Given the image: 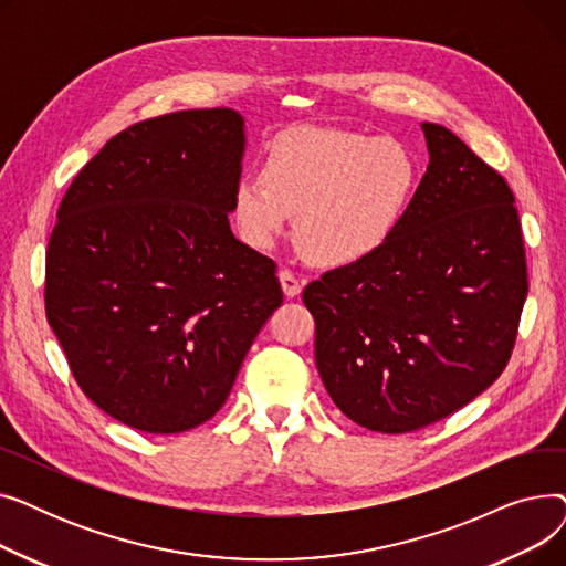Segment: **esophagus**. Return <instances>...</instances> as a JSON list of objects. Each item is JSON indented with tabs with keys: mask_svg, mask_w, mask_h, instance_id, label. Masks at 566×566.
I'll return each instance as SVG.
<instances>
[{
	"mask_svg": "<svg viewBox=\"0 0 566 566\" xmlns=\"http://www.w3.org/2000/svg\"><path fill=\"white\" fill-rule=\"evenodd\" d=\"M280 282H282V291L286 298H295V295L303 291V280L295 273H291L289 268H282L280 271Z\"/></svg>",
	"mask_w": 566,
	"mask_h": 566,
	"instance_id": "1",
	"label": "esophagus"
}]
</instances>
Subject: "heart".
<instances>
[{
	"mask_svg": "<svg viewBox=\"0 0 566 566\" xmlns=\"http://www.w3.org/2000/svg\"><path fill=\"white\" fill-rule=\"evenodd\" d=\"M418 184V160L397 139L298 126L268 144L261 174L235 184L233 222L248 245L268 250L298 216L312 261L348 268L392 241Z\"/></svg>",
	"mask_w": 566,
	"mask_h": 566,
	"instance_id": "obj_1",
	"label": "heart"
}]
</instances>
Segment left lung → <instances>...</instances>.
I'll return each instance as SVG.
<instances>
[{"instance_id":"left-lung-1","label":"left lung","mask_w":566,"mask_h":566,"mask_svg":"<svg viewBox=\"0 0 566 566\" xmlns=\"http://www.w3.org/2000/svg\"><path fill=\"white\" fill-rule=\"evenodd\" d=\"M422 130L429 165L397 235L303 291L325 390L380 433L418 431L482 395L507 367L527 298L507 181L452 130Z\"/></svg>"}]
</instances>
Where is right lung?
<instances>
[{"label": "right lung", "mask_w": 566, "mask_h": 566, "mask_svg": "<svg viewBox=\"0 0 566 566\" xmlns=\"http://www.w3.org/2000/svg\"><path fill=\"white\" fill-rule=\"evenodd\" d=\"M243 154L235 109L148 118L112 137L59 206L48 323L82 392L126 427L211 420L282 305L275 261L229 227Z\"/></svg>", "instance_id": "obj_1"}]
</instances>
